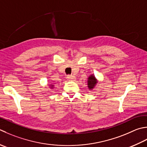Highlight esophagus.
<instances>
[{"instance_id": "1", "label": "esophagus", "mask_w": 147, "mask_h": 147, "mask_svg": "<svg viewBox=\"0 0 147 147\" xmlns=\"http://www.w3.org/2000/svg\"><path fill=\"white\" fill-rule=\"evenodd\" d=\"M67 79L69 81H74L76 80V77L73 75H67Z\"/></svg>"}]
</instances>
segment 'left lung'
<instances>
[{
	"label": "left lung",
	"mask_w": 147,
	"mask_h": 147,
	"mask_svg": "<svg viewBox=\"0 0 147 147\" xmlns=\"http://www.w3.org/2000/svg\"><path fill=\"white\" fill-rule=\"evenodd\" d=\"M96 79L94 75H91L89 76L88 78V87L89 88V89H92L94 87V86L96 85Z\"/></svg>",
	"instance_id": "8db88e82"
}]
</instances>
